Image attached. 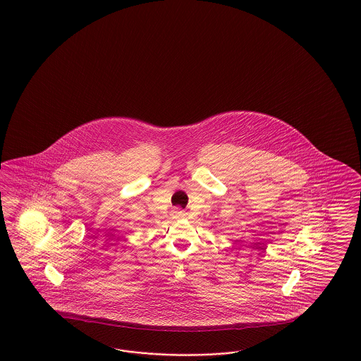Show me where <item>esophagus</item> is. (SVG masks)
<instances>
[{
	"label": "esophagus",
	"instance_id": "1",
	"mask_svg": "<svg viewBox=\"0 0 361 361\" xmlns=\"http://www.w3.org/2000/svg\"><path fill=\"white\" fill-rule=\"evenodd\" d=\"M172 214L175 219H184L185 217V213L181 210V209L176 208L172 210Z\"/></svg>",
	"mask_w": 361,
	"mask_h": 361
}]
</instances>
